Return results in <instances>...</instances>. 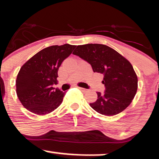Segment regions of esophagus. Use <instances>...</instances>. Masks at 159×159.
Instances as JSON below:
<instances>
[{"instance_id":"34e87169","label":"esophagus","mask_w":159,"mask_h":159,"mask_svg":"<svg viewBox=\"0 0 159 159\" xmlns=\"http://www.w3.org/2000/svg\"><path fill=\"white\" fill-rule=\"evenodd\" d=\"M79 89H80V91H82V92H84V93H85V92H86L87 91V89H84V88H81V87H79Z\"/></svg>"}]
</instances>
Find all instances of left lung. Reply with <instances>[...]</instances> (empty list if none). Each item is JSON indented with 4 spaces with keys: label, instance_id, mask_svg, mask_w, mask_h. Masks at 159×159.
<instances>
[{
    "label": "left lung",
    "instance_id": "8db88e82",
    "mask_svg": "<svg viewBox=\"0 0 159 159\" xmlns=\"http://www.w3.org/2000/svg\"><path fill=\"white\" fill-rule=\"evenodd\" d=\"M73 55L89 62L93 72L104 75V93L90 106L98 113L114 116L130 104L138 89V77L130 62L114 49L101 44L78 45Z\"/></svg>",
    "mask_w": 159,
    "mask_h": 159
}]
</instances>
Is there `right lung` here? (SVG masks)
Masks as SVG:
<instances>
[{
  "mask_svg": "<svg viewBox=\"0 0 159 159\" xmlns=\"http://www.w3.org/2000/svg\"><path fill=\"white\" fill-rule=\"evenodd\" d=\"M75 45H52L38 52L27 60L17 75L16 94L22 105L31 112L44 115L61 104L66 93L53 88L57 71Z\"/></svg>",
  "mask_w": 159,
  "mask_h": 159,
  "instance_id": "right-lung-1",
  "label": "right lung"
}]
</instances>
